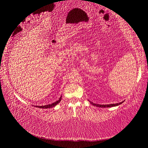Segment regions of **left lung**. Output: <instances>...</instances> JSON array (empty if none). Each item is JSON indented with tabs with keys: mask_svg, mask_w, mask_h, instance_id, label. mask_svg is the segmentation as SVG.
I'll use <instances>...</instances> for the list:
<instances>
[{
	"mask_svg": "<svg viewBox=\"0 0 148 148\" xmlns=\"http://www.w3.org/2000/svg\"><path fill=\"white\" fill-rule=\"evenodd\" d=\"M90 102V103L93 105V106H96V107H114V106H119L120 104L122 103L123 101L122 102H120V103H118L116 104H108V105H99V104H96V103H93L92 102Z\"/></svg>",
	"mask_w": 148,
	"mask_h": 148,
	"instance_id": "obj_1",
	"label": "left lung"
}]
</instances>
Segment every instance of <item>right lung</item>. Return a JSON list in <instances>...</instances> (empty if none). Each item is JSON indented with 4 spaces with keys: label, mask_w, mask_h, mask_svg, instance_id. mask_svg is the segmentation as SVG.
I'll return each mask as SVG.
<instances>
[{
    "label": "right lung",
    "mask_w": 148,
    "mask_h": 148,
    "mask_svg": "<svg viewBox=\"0 0 148 148\" xmlns=\"http://www.w3.org/2000/svg\"><path fill=\"white\" fill-rule=\"evenodd\" d=\"M61 100V96L60 97V98L59 99L58 101H55L54 103H53L52 104H49V105H47V106H36L37 107H39V108H42V109H47V108H51V107H55L56 105L60 103V101Z\"/></svg>",
    "instance_id": "obj_1"
}]
</instances>
